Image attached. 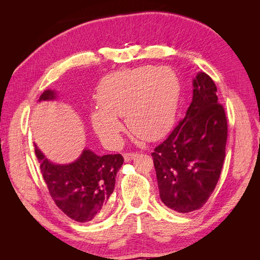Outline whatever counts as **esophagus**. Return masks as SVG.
<instances>
[{
    "label": "esophagus",
    "mask_w": 260,
    "mask_h": 260,
    "mask_svg": "<svg viewBox=\"0 0 260 260\" xmlns=\"http://www.w3.org/2000/svg\"><path fill=\"white\" fill-rule=\"evenodd\" d=\"M137 153H125L124 155H123V157H124V160L125 161H130V160H132V159H135L136 157H137Z\"/></svg>",
    "instance_id": "1"
}]
</instances>
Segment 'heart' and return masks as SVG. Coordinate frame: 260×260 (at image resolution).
Wrapping results in <instances>:
<instances>
[{
  "label": "heart",
  "mask_w": 260,
  "mask_h": 260,
  "mask_svg": "<svg viewBox=\"0 0 260 260\" xmlns=\"http://www.w3.org/2000/svg\"><path fill=\"white\" fill-rule=\"evenodd\" d=\"M100 109L91 115L92 125L106 141L118 142L125 117L129 131L152 142L164 137L175 123L180 102V83L168 67L143 66L104 78L98 89Z\"/></svg>",
  "instance_id": "1"
}]
</instances>
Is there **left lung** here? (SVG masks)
Listing matches in <instances>:
<instances>
[{
	"instance_id": "left-lung-1",
	"label": "left lung",
	"mask_w": 260,
	"mask_h": 260,
	"mask_svg": "<svg viewBox=\"0 0 260 260\" xmlns=\"http://www.w3.org/2000/svg\"><path fill=\"white\" fill-rule=\"evenodd\" d=\"M193 100L177 127L151 154L161 202L177 212L205 205L225 157L228 122L217 86L205 73L193 80Z\"/></svg>"
}]
</instances>
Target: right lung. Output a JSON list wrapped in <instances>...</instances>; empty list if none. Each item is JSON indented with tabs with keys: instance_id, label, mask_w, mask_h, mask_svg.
Instances as JSON below:
<instances>
[{
	"instance_id": "1",
	"label": "right lung",
	"mask_w": 260,
	"mask_h": 260,
	"mask_svg": "<svg viewBox=\"0 0 260 260\" xmlns=\"http://www.w3.org/2000/svg\"><path fill=\"white\" fill-rule=\"evenodd\" d=\"M55 99L54 91H44L39 101ZM40 170L56 206L70 219L88 222L107 212L116 175L123 162L120 154L99 156L84 149L75 162L54 165L36 147Z\"/></svg>"
}]
</instances>
